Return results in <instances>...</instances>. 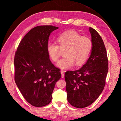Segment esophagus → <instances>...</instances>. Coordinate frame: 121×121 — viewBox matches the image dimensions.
Returning <instances> with one entry per match:
<instances>
[{
  "instance_id": "esophagus-1",
  "label": "esophagus",
  "mask_w": 121,
  "mask_h": 121,
  "mask_svg": "<svg viewBox=\"0 0 121 121\" xmlns=\"http://www.w3.org/2000/svg\"><path fill=\"white\" fill-rule=\"evenodd\" d=\"M60 73H61V74H62V78H63L64 77V71H63V70H62L60 72Z\"/></svg>"
}]
</instances>
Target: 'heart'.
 Returning <instances> with one entry per match:
<instances>
[{
    "label": "heart",
    "mask_w": 121,
    "mask_h": 121,
    "mask_svg": "<svg viewBox=\"0 0 121 121\" xmlns=\"http://www.w3.org/2000/svg\"><path fill=\"white\" fill-rule=\"evenodd\" d=\"M59 46L49 42L47 46L49 57L53 62H57L60 56V49L64 50V56L58 62L57 67L65 69L75 65L83 64L89 58L92 48L91 39L82 36L74 30H69L60 35L57 38Z\"/></svg>",
    "instance_id": "b5f03b06"
}]
</instances>
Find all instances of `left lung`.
I'll list each match as a JSON object with an SVG mask.
<instances>
[{
    "label": "left lung",
    "instance_id": "obj_1",
    "mask_svg": "<svg viewBox=\"0 0 121 121\" xmlns=\"http://www.w3.org/2000/svg\"><path fill=\"white\" fill-rule=\"evenodd\" d=\"M92 48L86 63L80 69L66 72L67 100L77 108L92 104L103 91L108 70L107 52L101 37L95 29L89 28Z\"/></svg>",
    "mask_w": 121,
    "mask_h": 121
}]
</instances>
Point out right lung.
<instances>
[{
	"instance_id": "obj_1",
	"label": "right lung",
	"mask_w": 121,
	"mask_h": 121,
	"mask_svg": "<svg viewBox=\"0 0 121 121\" xmlns=\"http://www.w3.org/2000/svg\"><path fill=\"white\" fill-rule=\"evenodd\" d=\"M58 29L52 25L33 28L20 42L15 54V82L34 106L50 103L56 82L61 78L60 69L52 63L47 51L49 36Z\"/></svg>"
}]
</instances>
